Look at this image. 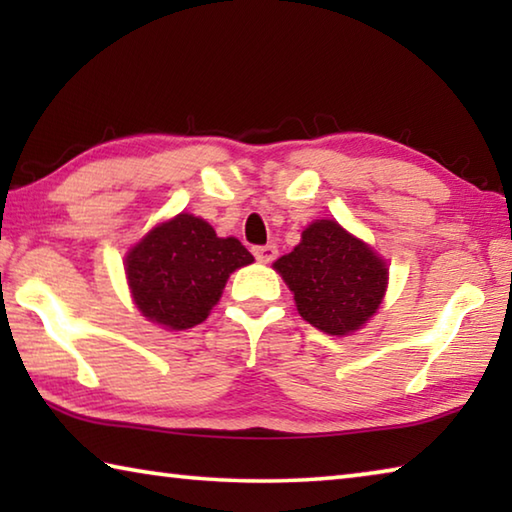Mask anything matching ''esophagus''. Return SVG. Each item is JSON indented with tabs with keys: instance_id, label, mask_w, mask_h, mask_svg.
Masks as SVG:
<instances>
[{
	"instance_id": "obj_1",
	"label": "esophagus",
	"mask_w": 512,
	"mask_h": 512,
	"mask_svg": "<svg viewBox=\"0 0 512 512\" xmlns=\"http://www.w3.org/2000/svg\"><path fill=\"white\" fill-rule=\"evenodd\" d=\"M253 255L257 257V262L262 264H271L273 259L277 257V248L275 246H255Z\"/></svg>"
}]
</instances>
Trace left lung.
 Masks as SVG:
<instances>
[{
    "instance_id": "8db88e82",
    "label": "left lung",
    "mask_w": 512,
    "mask_h": 512,
    "mask_svg": "<svg viewBox=\"0 0 512 512\" xmlns=\"http://www.w3.org/2000/svg\"><path fill=\"white\" fill-rule=\"evenodd\" d=\"M273 268L293 291L298 314L332 336L366 325L388 287L386 259L332 219L307 225L300 244Z\"/></svg>"
}]
</instances>
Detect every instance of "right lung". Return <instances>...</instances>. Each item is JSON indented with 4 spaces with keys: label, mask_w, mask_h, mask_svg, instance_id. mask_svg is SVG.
<instances>
[{
    "label": "right lung",
    "mask_w": 512,
    "mask_h": 512,
    "mask_svg": "<svg viewBox=\"0 0 512 512\" xmlns=\"http://www.w3.org/2000/svg\"><path fill=\"white\" fill-rule=\"evenodd\" d=\"M255 257L235 237H216L194 214L158 223L126 255V277L144 318L167 329H189L210 316L230 273Z\"/></svg>",
    "instance_id": "obj_1"
}]
</instances>
